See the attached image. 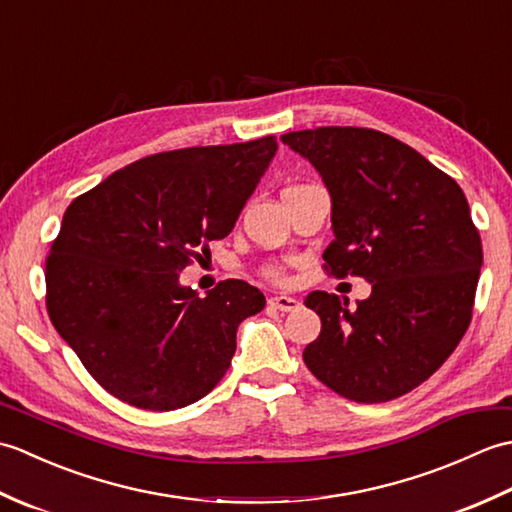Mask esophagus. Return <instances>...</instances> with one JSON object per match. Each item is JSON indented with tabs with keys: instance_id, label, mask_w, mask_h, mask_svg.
Masks as SVG:
<instances>
[{
	"instance_id": "obj_1",
	"label": "esophagus",
	"mask_w": 512,
	"mask_h": 512,
	"mask_svg": "<svg viewBox=\"0 0 512 512\" xmlns=\"http://www.w3.org/2000/svg\"><path fill=\"white\" fill-rule=\"evenodd\" d=\"M268 303H270V306H273V308L281 310V312H295V310H299V308H301V303H299L297 299L284 297V295H279V297H270V299H268Z\"/></svg>"
}]
</instances>
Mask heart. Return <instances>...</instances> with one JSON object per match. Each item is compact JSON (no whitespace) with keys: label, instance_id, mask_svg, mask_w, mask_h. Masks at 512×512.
<instances>
[{"label":"heart","instance_id":"obj_1","mask_svg":"<svg viewBox=\"0 0 512 512\" xmlns=\"http://www.w3.org/2000/svg\"><path fill=\"white\" fill-rule=\"evenodd\" d=\"M262 275H264L268 281H273V284H286V281H288L286 268L279 266V264H266V266L262 268Z\"/></svg>","mask_w":512,"mask_h":512}]
</instances>
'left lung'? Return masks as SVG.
I'll return each instance as SVG.
<instances>
[{"label": "left lung", "instance_id": "8db88e82", "mask_svg": "<svg viewBox=\"0 0 512 512\" xmlns=\"http://www.w3.org/2000/svg\"><path fill=\"white\" fill-rule=\"evenodd\" d=\"M281 140L332 195L328 275L363 277L372 295L312 292L321 332L303 363L354 402H387L424 383L469 330L482 239L460 184L416 149L369 127H317Z\"/></svg>", "mask_w": 512, "mask_h": 512}]
</instances>
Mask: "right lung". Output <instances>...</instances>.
<instances>
[{"mask_svg":"<svg viewBox=\"0 0 512 512\" xmlns=\"http://www.w3.org/2000/svg\"><path fill=\"white\" fill-rule=\"evenodd\" d=\"M275 151V136L162 151L65 209L46 257L48 317L107 394L173 411L224 378L237 325L266 299L242 279L198 297L178 277L233 231Z\"/></svg>","mask_w":512,"mask_h":512,"instance_id":"right-lung-1","label":"right lung"}]
</instances>
